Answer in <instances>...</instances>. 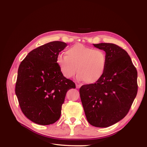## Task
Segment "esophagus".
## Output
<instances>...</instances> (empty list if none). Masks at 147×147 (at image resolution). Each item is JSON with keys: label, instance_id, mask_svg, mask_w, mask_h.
Listing matches in <instances>:
<instances>
[{"label": "esophagus", "instance_id": "1", "mask_svg": "<svg viewBox=\"0 0 147 147\" xmlns=\"http://www.w3.org/2000/svg\"><path fill=\"white\" fill-rule=\"evenodd\" d=\"M81 87V85L80 84H76V88H80Z\"/></svg>", "mask_w": 147, "mask_h": 147}]
</instances>
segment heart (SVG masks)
<instances>
[{"label":"heart","instance_id":"b5f03b06","mask_svg":"<svg viewBox=\"0 0 147 147\" xmlns=\"http://www.w3.org/2000/svg\"><path fill=\"white\" fill-rule=\"evenodd\" d=\"M56 64L65 77H72L77 70L78 80L94 84L103 77L107 58L103 50L77 43L69 47L66 55H57Z\"/></svg>","mask_w":147,"mask_h":147}]
</instances>
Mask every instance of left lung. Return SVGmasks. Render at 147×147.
Instances as JSON below:
<instances>
[{
    "label": "left lung",
    "mask_w": 147,
    "mask_h": 147,
    "mask_svg": "<svg viewBox=\"0 0 147 147\" xmlns=\"http://www.w3.org/2000/svg\"><path fill=\"white\" fill-rule=\"evenodd\" d=\"M93 45L105 52L106 70L99 82L82 86L80 95L88 123L107 127L127 114L137 93V72L122 48L109 43Z\"/></svg>",
    "instance_id": "left-lung-1"
}]
</instances>
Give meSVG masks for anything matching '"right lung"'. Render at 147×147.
I'll return each instance as SVG.
<instances>
[{"label": "right lung", "mask_w": 147, "mask_h": 147, "mask_svg": "<svg viewBox=\"0 0 147 147\" xmlns=\"http://www.w3.org/2000/svg\"><path fill=\"white\" fill-rule=\"evenodd\" d=\"M67 46L60 41L46 43L29 53L19 66L15 93L22 112L35 123L56 122L67 92L75 88L56 64L57 56Z\"/></svg>", "instance_id": "right-lung-1"}]
</instances>
